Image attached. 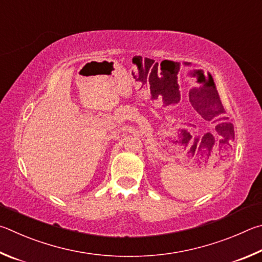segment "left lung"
I'll return each instance as SVG.
<instances>
[{
  "label": "left lung",
  "instance_id": "8db88e82",
  "mask_svg": "<svg viewBox=\"0 0 262 262\" xmlns=\"http://www.w3.org/2000/svg\"><path fill=\"white\" fill-rule=\"evenodd\" d=\"M213 101L215 102V108L213 109V113H214V114L207 115V117L210 118V119H213L214 117H220L219 119L222 118L223 121H226V119H227L228 117H226V110H224V108H223V105H222L221 100H220L219 94L216 95V98H215ZM226 124H227V123H226ZM229 124H230V123H229Z\"/></svg>",
  "mask_w": 262,
  "mask_h": 262
}]
</instances>
